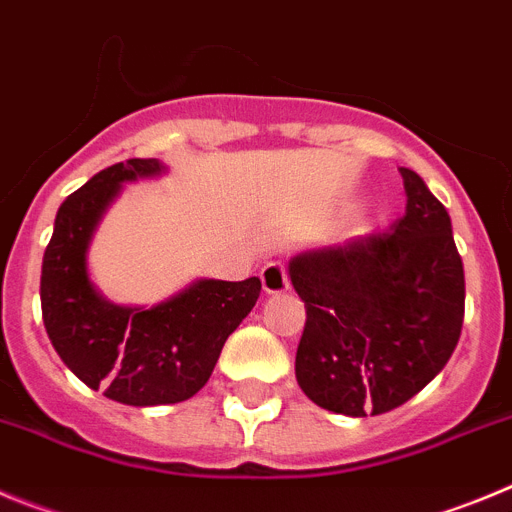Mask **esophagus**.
<instances>
[{"label": "esophagus", "instance_id": "obj_1", "mask_svg": "<svg viewBox=\"0 0 512 512\" xmlns=\"http://www.w3.org/2000/svg\"><path fill=\"white\" fill-rule=\"evenodd\" d=\"M260 280L265 293H283V290H288V273H285L283 262H267L262 267Z\"/></svg>", "mask_w": 512, "mask_h": 512}]
</instances>
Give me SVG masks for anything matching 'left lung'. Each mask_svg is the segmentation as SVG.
Masks as SVG:
<instances>
[{"label":"left lung","mask_w":512,"mask_h":512,"mask_svg":"<svg viewBox=\"0 0 512 512\" xmlns=\"http://www.w3.org/2000/svg\"><path fill=\"white\" fill-rule=\"evenodd\" d=\"M405 214L390 229L293 257L306 303L296 380L326 411L380 416L434 380L464 321V265L449 211L400 168Z\"/></svg>","instance_id":"1"}]
</instances>
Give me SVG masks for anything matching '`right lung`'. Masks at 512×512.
I'll list each match as a JSON object with an SVG mask.
<instances>
[{"label": "right lung", "instance_id": "right-lung-1", "mask_svg": "<svg viewBox=\"0 0 512 512\" xmlns=\"http://www.w3.org/2000/svg\"><path fill=\"white\" fill-rule=\"evenodd\" d=\"M163 163L132 158L96 173L55 214L43 255L40 303L55 352L89 388L124 405L193 398L214 372L227 336L260 298V278L199 280L155 308H124L96 293L89 239L124 181L158 176Z\"/></svg>", "mask_w": 512, "mask_h": 512}]
</instances>
